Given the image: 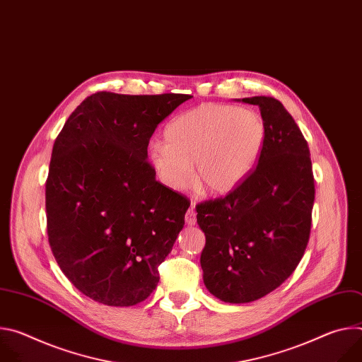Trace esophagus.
Wrapping results in <instances>:
<instances>
[{"label":"esophagus","instance_id":"34e87169","mask_svg":"<svg viewBox=\"0 0 362 362\" xmlns=\"http://www.w3.org/2000/svg\"><path fill=\"white\" fill-rule=\"evenodd\" d=\"M185 221H186V223L190 225V226L196 225V211H194V206H193V204L187 209L186 216H185Z\"/></svg>","mask_w":362,"mask_h":362}]
</instances>
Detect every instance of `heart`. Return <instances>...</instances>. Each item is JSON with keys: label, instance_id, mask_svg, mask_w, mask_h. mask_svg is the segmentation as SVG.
<instances>
[{"label": "heart", "instance_id": "b5f03b06", "mask_svg": "<svg viewBox=\"0 0 362 362\" xmlns=\"http://www.w3.org/2000/svg\"><path fill=\"white\" fill-rule=\"evenodd\" d=\"M151 143L148 160L172 190H185L194 180L212 194L233 192L253 170L264 148L265 124L250 109L202 105L176 119Z\"/></svg>", "mask_w": 362, "mask_h": 362}]
</instances>
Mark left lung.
<instances>
[{
	"label": "left lung",
	"instance_id": "1",
	"mask_svg": "<svg viewBox=\"0 0 362 362\" xmlns=\"http://www.w3.org/2000/svg\"><path fill=\"white\" fill-rule=\"evenodd\" d=\"M238 101L261 109L259 160L233 192L196 204L206 238L203 282L229 303L259 299L292 275L309 240L315 199L308 143L282 103L269 95Z\"/></svg>",
	"mask_w": 362,
	"mask_h": 362
}]
</instances>
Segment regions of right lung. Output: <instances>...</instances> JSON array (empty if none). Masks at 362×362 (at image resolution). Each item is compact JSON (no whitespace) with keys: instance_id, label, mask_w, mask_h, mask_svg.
Here are the masks:
<instances>
[{"instance_id":"right-lung-1","label":"right lung","mask_w":362,"mask_h":362,"mask_svg":"<svg viewBox=\"0 0 362 362\" xmlns=\"http://www.w3.org/2000/svg\"><path fill=\"white\" fill-rule=\"evenodd\" d=\"M190 97L98 91L54 141L45 182L48 243L69 281L95 302L132 306L158 286L190 202L156 180L147 146Z\"/></svg>"}]
</instances>
